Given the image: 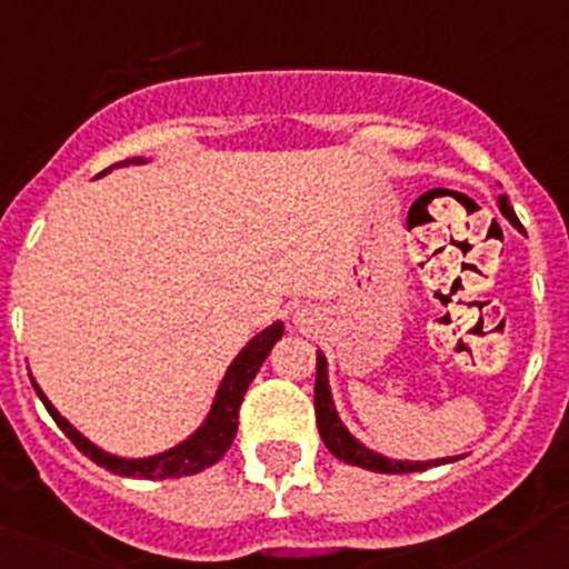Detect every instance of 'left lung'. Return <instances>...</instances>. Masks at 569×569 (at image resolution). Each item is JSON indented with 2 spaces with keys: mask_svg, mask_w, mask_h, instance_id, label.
Wrapping results in <instances>:
<instances>
[{
  "mask_svg": "<svg viewBox=\"0 0 569 569\" xmlns=\"http://www.w3.org/2000/svg\"><path fill=\"white\" fill-rule=\"evenodd\" d=\"M500 203V212L511 220V226L519 229V220L511 209V200L508 194H500L497 198ZM316 419H318V432H321L327 450L332 452L335 458H340L343 463H351V467L371 469V472H386V475H408V472H421L427 467H436V463H450L458 461V458H441V461H393V458L380 456V452L369 450L366 443L357 441L346 425L340 421L338 410H335L332 391H329V371H327V357L318 351V366H316Z\"/></svg>",
  "mask_w": 569,
  "mask_h": 569,
  "instance_id": "obj_1",
  "label": "left lung"
}]
</instances>
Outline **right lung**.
I'll use <instances>...</instances> for the list:
<instances>
[{
  "mask_svg": "<svg viewBox=\"0 0 569 569\" xmlns=\"http://www.w3.org/2000/svg\"><path fill=\"white\" fill-rule=\"evenodd\" d=\"M126 164H144V159H131V161H119V167ZM284 335V327L281 321L270 323L268 329H262L259 335H253L246 343V349L231 360L229 371H226L223 382H220L218 393H214V402L209 416L203 419V425L187 438V441L176 443L172 450L159 452V456L150 458H119L111 456V452L100 450L97 443H91L83 432L74 430L67 419L56 410V405L44 397V391L38 388V382L32 380V388H36L38 399L44 402V408L50 410V416L56 419V425L61 427L69 436V441L78 447L83 456H89L91 461L106 467L108 472L113 475H126V478H148V480H164V478H183V475L203 472L207 467L218 463L220 458L226 456V450L231 447L237 436V416H240L242 397H246L248 386L257 377L259 366L264 362V357L270 355L276 340Z\"/></svg>",
  "mask_w": 569,
  "mask_h": 569,
  "instance_id": "1",
  "label": "right lung"
}]
</instances>
